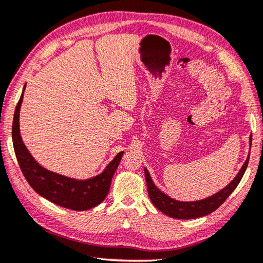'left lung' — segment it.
Returning a JSON list of instances; mask_svg holds the SVG:
<instances>
[{
  "label": "left lung",
  "mask_w": 263,
  "mask_h": 263,
  "mask_svg": "<svg viewBox=\"0 0 263 263\" xmlns=\"http://www.w3.org/2000/svg\"><path fill=\"white\" fill-rule=\"evenodd\" d=\"M252 145V136L250 137V148ZM251 152V149H250ZM250 159V153L246 161L244 162L243 166L240 167L239 172L236 174V177L233 179V181H230L227 186L219 190L218 193H215L211 196L199 199V200H193V202H182V200H177L172 197H170L168 195L163 193L162 190H159L155 183H154L153 179L149 174L148 170L145 167V177L147 182V189L148 195L151 198L152 203L155 205L156 209L161 211L164 214L168 215V217L174 219H196L204 217L212 213L213 211L217 210L221 204H222L226 199L229 197V195L234 192L236 187L238 186L241 178H243L244 173L248 167Z\"/></svg>",
  "instance_id": "1"
}]
</instances>
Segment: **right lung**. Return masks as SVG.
<instances>
[{
	"mask_svg": "<svg viewBox=\"0 0 263 263\" xmlns=\"http://www.w3.org/2000/svg\"><path fill=\"white\" fill-rule=\"evenodd\" d=\"M25 89L26 84L15 107L12 124L13 148L24 177L36 193L61 208L74 211H86L96 208L104 202L109 192L112 176L120 165L124 152L118 153L101 173L84 180L66 177L40 165L25 146L20 135L19 115Z\"/></svg>",
	"mask_w": 263,
	"mask_h": 263,
	"instance_id": "add662e5",
	"label": "right lung"
}]
</instances>
